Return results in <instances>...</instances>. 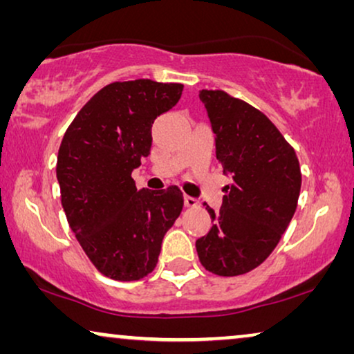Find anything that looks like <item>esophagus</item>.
<instances>
[{
  "instance_id": "1",
  "label": "esophagus",
  "mask_w": 354,
  "mask_h": 354,
  "mask_svg": "<svg viewBox=\"0 0 354 354\" xmlns=\"http://www.w3.org/2000/svg\"><path fill=\"white\" fill-rule=\"evenodd\" d=\"M185 206H187V207H190V209H193V207H198V206H200V203H198L196 198L185 196Z\"/></svg>"
}]
</instances>
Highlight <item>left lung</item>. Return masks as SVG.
Instances as JSON below:
<instances>
[{
  "instance_id": "left-lung-1",
  "label": "left lung",
  "mask_w": 354,
  "mask_h": 354,
  "mask_svg": "<svg viewBox=\"0 0 354 354\" xmlns=\"http://www.w3.org/2000/svg\"><path fill=\"white\" fill-rule=\"evenodd\" d=\"M216 133V156L234 182L212 227L196 240L203 268L235 277L263 264L297 211L301 171L297 153L266 114L224 90H201Z\"/></svg>"
}]
</instances>
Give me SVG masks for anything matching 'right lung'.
Returning <instances> with one entry per match:
<instances>
[{"mask_svg": "<svg viewBox=\"0 0 354 354\" xmlns=\"http://www.w3.org/2000/svg\"><path fill=\"white\" fill-rule=\"evenodd\" d=\"M182 84L113 82L79 111L57 153L67 222L91 264L133 282L151 274L166 232L180 216L178 187L137 190L132 171L151 149V125L180 100Z\"/></svg>", "mask_w": 354, "mask_h": 354, "instance_id": "add662e5", "label": "right lung"}]
</instances>
